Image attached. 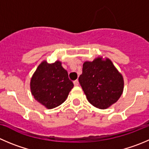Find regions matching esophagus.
Segmentation results:
<instances>
[{
    "label": "esophagus",
    "mask_w": 149,
    "mask_h": 149,
    "mask_svg": "<svg viewBox=\"0 0 149 149\" xmlns=\"http://www.w3.org/2000/svg\"><path fill=\"white\" fill-rule=\"evenodd\" d=\"M74 86H77L79 85V81L77 80H74Z\"/></svg>",
    "instance_id": "obj_1"
}]
</instances>
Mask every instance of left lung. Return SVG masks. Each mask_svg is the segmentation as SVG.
I'll return each mask as SVG.
<instances>
[{
  "label": "left lung",
  "instance_id": "left-lung-1",
  "mask_svg": "<svg viewBox=\"0 0 149 149\" xmlns=\"http://www.w3.org/2000/svg\"><path fill=\"white\" fill-rule=\"evenodd\" d=\"M79 82L88 101L103 110L118 101L124 91L122 74L110 59L100 56L83 63Z\"/></svg>",
  "mask_w": 149,
  "mask_h": 149
}]
</instances>
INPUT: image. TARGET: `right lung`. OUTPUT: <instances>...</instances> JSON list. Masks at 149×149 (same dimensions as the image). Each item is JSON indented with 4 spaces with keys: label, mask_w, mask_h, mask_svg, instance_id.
Wrapping results in <instances>:
<instances>
[{
    "label": "right lung",
    "mask_w": 149,
    "mask_h": 149,
    "mask_svg": "<svg viewBox=\"0 0 149 149\" xmlns=\"http://www.w3.org/2000/svg\"><path fill=\"white\" fill-rule=\"evenodd\" d=\"M30 87L38 102L52 109L64 102L74 84L60 61L52 63L43 61L32 75Z\"/></svg>",
    "instance_id": "add662e5"
}]
</instances>
